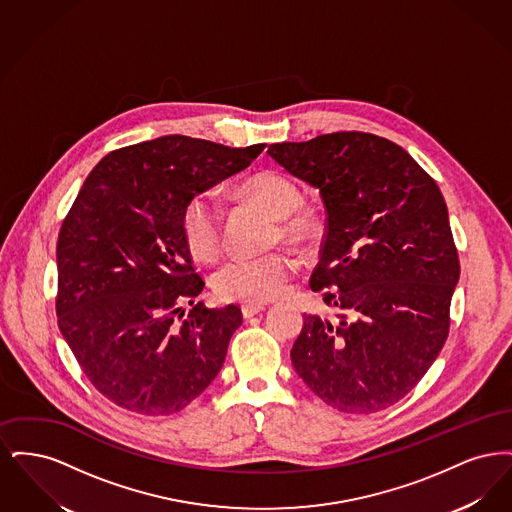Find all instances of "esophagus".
<instances>
[{
	"label": "esophagus",
	"instance_id": "1",
	"mask_svg": "<svg viewBox=\"0 0 512 512\" xmlns=\"http://www.w3.org/2000/svg\"><path fill=\"white\" fill-rule=\"evenodd\" d=\"M263 311H265L263 303H244L242 305V315H244V318L255 317V315H259Z\"/></svg>",
	"mask_w": 512,
	"mask_h": 512
}]
</instances>
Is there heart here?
<instances>
[{
	"instance_id": "1",
	"label": "heart",
	"mask_w": 512,
	"mask_h": 512,
	"mask_svg": "<svg viewBox=\"0 0 512 512\" xmlns=\"http://www.w3.org/2000/svg\"><path fill=\"white\" fill-rule=\"evenodd\" d=\"M249 199L278 219L280 238L293 245L313 244L320 234L317 213L299 207L301 192L286 174L259 171L242 184ZM182 232L190 253L197 259H213L222 240V207L217 195L201 192L188 199L182 211ZM295 263L286 253L230 259L215 272L213 290L224 301L265 303L286 290Z\"/></svg>"
}]
</instances>
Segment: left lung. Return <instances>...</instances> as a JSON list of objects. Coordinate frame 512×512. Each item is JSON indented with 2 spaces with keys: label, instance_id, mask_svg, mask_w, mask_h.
Returning a JSON list of instances; mask_svg holds the SVG:
<instances>
[{
  "label": "left lung",
  "instance_id": "left-lung-1",
  "mask_svg": "<svg viewBox=\"0 0 512 512\" xmlns=\"http://www.w3.org/2000/svg\"><path fill=\"white\" fill-rule=\"evenodd\" d=\"M267 153L317 188L326 209L311 290L336 317L303 315L293 368L338 411L388 409L422 380L449 334L461 265L438 184L403 147L366 132Z\"/></svg>",
  "mask_w": 512,
  "mask_h": 512
}]
</instances>
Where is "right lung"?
<instances>
[{
  "mask_svg": "<svg viewBox=\"0 0 512 512\" xmlns=\"http://www.w3.org/2000/svg\"><path fill=\"white\" fill-rule=\"evenodd\" d=\"M263 149L161 136L105 155L76 195L57 240V322L88 380L122 409L178 413L219 374L242 311L195 303L205 282L182 211ZM182 302L193 305L186 318Z\"/></svg>",
  "mask_w": 512,
  "mask_h": 512,
  "instance_id": "1",
  "label": "right lung"
}]
</instances>
